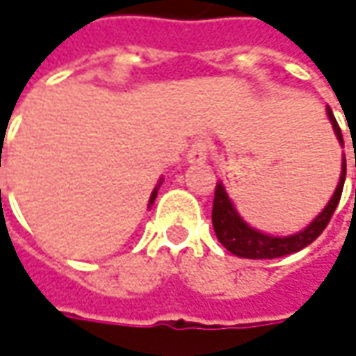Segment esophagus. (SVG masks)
<instances>
[{"label": "esophagus", "instance_id": "esophagus-1", "mask_svg": "<svg viewBox=\"0 0 356 356\" xmlns=\"http://www.w3.org/2000/svg\"><path fill=\"white\" fill-rule=\"evenodd\" d=\"M210 144L207 138H197L187 152V161L188 163H202L207 161V156H209Z\"/></svg>", "mask_w": 356, "mask_h": 356}]
</instances>
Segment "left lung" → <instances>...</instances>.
<instances>
[{
  "label": "left lung",
  "instance_id": "left-lung-1",
  "mask_svg": "<svg viewBox=\"0 0 356 356\" xmlns=\"http://www.w3.org/2000/svg\"><path fill=\"white\" fill-rule=\"evenodd\" d=\"M327 117H330L339 142L343 144V134H341V128L335 117H333L331 108H327ZM345 175H347V163H345V158H343V171H341L339 185L335 188L330 204L323 209V212L312 222L308 228L302 229L300 234L289 236V238L267 236V234H261L257 229L249 228L248 224L239 218L234 204L229 202L226 188L222 187V183H218L216 191H214V204H212V226H214V232H216V238L224 248L228 249L229 253H234L238 257H245V259H275V257H284V255H290V253H296L306 245H310L312 241L327 228L331 216H333V212L339 204L343 185H345Z\"/></svg>",
  "mask_w": 356,
  "mask_h": 356
}]
</instances>
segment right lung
<instances>
[{
  "label": "right lung",
  "instance_id": "add662e5",
  "mask_svg": "<svg viewBox=\"0 0 356 356\" xmlns=\"http://www.w3.org/2000/svg\"><path fill=\"white\" fill-rule=\"evenodd\" d=\"M156 197H158V188H154V193H152V198H149V204L156 200Z\"/></svg>",
  "mask_w": 356,
  "mask_h": 356
}]
</instances>
